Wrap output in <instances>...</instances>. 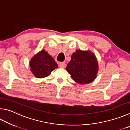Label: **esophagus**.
<instances>
[{
    "mask_svg": "<svg viewBox=\"0 0 130 130\" xmlns=\"http://www.w3.org/2000/svg\"><path fill=\"white\" fill-rule=\"evenodd\" d=\"M60 67L61 68H64L66 67V64H65V63L63 62H60Z\"/></svg>",
    "mask_w": 130,
    "mask_h": 130,
    "instance_id": "1",
    "label": "esophagus"
}]
</instances>
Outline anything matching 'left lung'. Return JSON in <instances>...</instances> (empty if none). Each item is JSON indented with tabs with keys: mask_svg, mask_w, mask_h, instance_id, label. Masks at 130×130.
I'll return each mask as SVG.
<instances>
[{
	"mask_svg": "<svg viewBox=\"0 0 130 130\" xmlns=\"http://www.w3.org/2000/svg\"><path fill=\"white\" fill-rule=\"evenodd\" d=\"M72 79L79 84H87L95 78L98 70L96 59L90 52L77 50L66 68Z\"/></svg>",
	"mask_w": 130,
	"mask_h": 130,
	"instance_id": "1",
	"label": "left lung"
}]
</instances>
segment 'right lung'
<instances>
[{
  "label": "right lung",
  "instance_id": "right-lung-1",
  "mask_svg": "<svg viewBox=\"0 0 130 130\" xmlns=\"http://www.w3.org/2000/svg\"><path fill=\"white\" fill-rule=\"evenodd\" d=\"M29 65L33 74L39 78L48 76L58 67L53 58L44 50L35 55L30 60Z\"/></svg>",
  "mask_w": 130,
  "mask_h": 130
}]
</instances>
